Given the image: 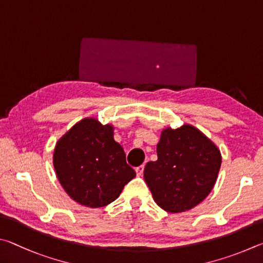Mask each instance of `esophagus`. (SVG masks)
I'll return each mask as SVG.
<instances>
[{"label": "esophagus", "instance_id": "1", "mask_svg": "<svg viewBox=\"0 0 263 263\" xmlns=\"http://www.w3.org/2000/svg\"><path fill=\"white\" fill-rule=\"evenodd\" d=\"M135 171H136V174H137V176L141 177L142 174H143V171H144V165H141V166L136 167Z\"/></svg>", "mask_w": 263, "mask_h": 263}]
</instances>
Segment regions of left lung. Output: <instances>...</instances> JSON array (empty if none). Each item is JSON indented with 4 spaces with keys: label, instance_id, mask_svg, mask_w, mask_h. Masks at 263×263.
Here are the masks:
<instances>
[{
    "label": "left lung",
    "instance_id": "8db88e82",
    "mask_svg": "<svg viewBox=\"0 0 263 263\" xmlns=\"http://www.w3.org/2000/svg\"><path fill=\"white\" fill-rule=\"evenodd\" d=\"M156 162L144 167V180L156 203L178 214L201 203L213 190L222 155L213 141L192 124L165 128Z\"/></svg>",
    "mask_w": 263,
    "mask_h": 263
}]
</instances>
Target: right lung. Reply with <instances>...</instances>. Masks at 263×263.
Returning a JSON list of instances; mask_svg holds the SVG:
<instances>
[{
  "instance_id": "1",
  "label": "right lung",
  "mask_w": 263,
  "mask_h": 263,
  "mask_svg": "<svg viewBox=\"0 0 263 263\" xmlns=\"http://www.w3.org/2000/svg\"><path fill=\"white\" fill-rule=\"evenodd\" d=\"M53 165L60 183L73 201L100 208L115 201L136 173L114 141V127L85 118L57 142Z\"/></svg>"
}]
</instances>
